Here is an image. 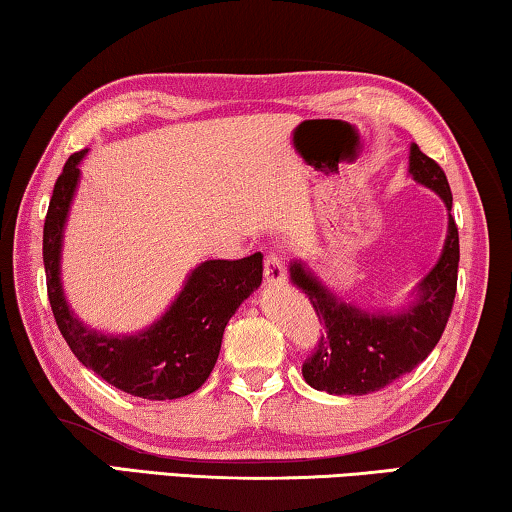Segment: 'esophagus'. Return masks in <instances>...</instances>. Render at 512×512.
Returning <instances> with one entry per match:
<instances>
[{"mask_svg":"<svg viewBox=\"0 0 512 512\" xmlns=\"http://www.w3.org/2000/svg\"><path fill=\"white\" fill-rule=\"evenodd\" d=\"M264 282L269 287H278L280 282H285V266H282V257L271 253L264 259Z\"/></svg>","mask_w":512,"mask_h":512,"instance_id":"obj_1","label":"esophagus"}]
</instances>
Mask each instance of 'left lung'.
<instances>
[{
	"label": "left lung",
	"mask_w": 512,
	"mask_h": 512,
	"mask_svg": "<svg viewBox=\"0 0 512 512\" xmlns=\"http://www.w3.org/2000/svg\"><path fill=\"white\" fill-rule=\"evenodd\" d=\"M409 177L441 197L448 232L437 264L418 282L400 310H368L331 292L303 259L289 262V280L308 296L326 335L303 365V379L331 395H368L423 363L451 317L460 239L451 216L453 195L441 167L418 144L409 147Z\"/></svg>",
	"instance_id": "left-lung-1"
}]
</instances>
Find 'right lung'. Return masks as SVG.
Masks as SVG:
<instances>
[{"label": "right lung", "instance_id": "1", "mask_svg": "<svg viewBox=\"0 0 512 512\" xmlns=\"http://www.w3.org/2000/svg\"><path fill=\"white\" fill-rule=\"evenodd\" d=\"M89 149L66 160L52 190L43 225L48 299L75 358L119 391L144 400H177L195 393L218 361L225 326L262 285V253L243 259H207L183 280L181 292L154 324L137 333H103L75 315L61 285V248L68 213Z\"/></svg>", "mask_w": 512, "mask_h": 512}]
</instances>
